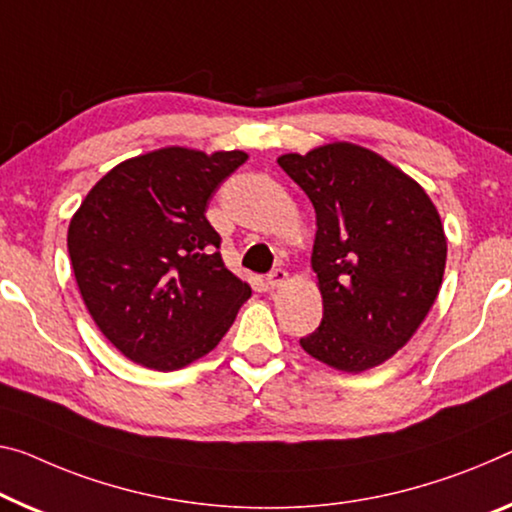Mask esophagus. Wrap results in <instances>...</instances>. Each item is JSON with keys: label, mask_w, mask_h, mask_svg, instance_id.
<instances>
[{"label": "esophagus", "mask_w": 512, "mask_h": 512, "mask_svg": "<svg viewBox=\"0 0 512 512\" xmlns=\"http://www.w3.org/2000/svg\"><path fill=\"white\" fill-rule=\"evenodd\" d=\"M286 281H288V272L281 270V267H277V270H272L270 274H267V286L270 288L286 286Z\"/></svg>", "instance_id": "34e87169"}]
</instances>
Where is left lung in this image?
<instances>
[{"mask_svg": "<svg viewBox=\"0 0 512 512\" xmlns=\"http://www.w3.org/2000/svg\"><path fill=\"white\" fill-rule=\"evenodd\" d=\"M277 162L316 208L311 267L322 322L300 345L343 373L384 364L416 334L442 288L446 233L435 203L403 169L350 141Z\"/></svg>", "mask_w": 512, "mask_h": 512, "instance_id": "obj_1", "label": "left lung"}]
</instances>
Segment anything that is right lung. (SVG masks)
<instances>
[{"mask_svg": "<svg viewBox=\"0 0 512 512\" xmlns=\"http://www.w3.org/2000/svg\"><path fill=\"white\" fill-rule=\"evenodd\" d=\"M245 151L167 146L107 171L70 219L68 254L102 336L135 364L178 371L206 357L251 297L206 219Z\"/></svg>", "mask_w": 512, "mask_h": 512, "instance_id": "1", "label": "right lung"}]
</instances>
